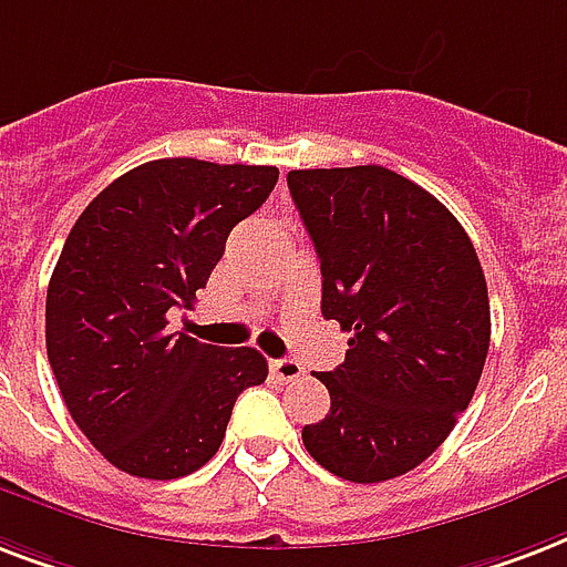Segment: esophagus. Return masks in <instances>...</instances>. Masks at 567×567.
Wrapping results in <instances>:
<instances>
[{"label":"esophagus","mask_w":567,"mask_h":567,"mask_svg":"<svg viewBox=\"0 0 567 567\" xmlns=\"http://www.w3.org/2000/svg\"><path fill=\"white\" fill-rule=\"evenodd\" d=\"M270 371H274L276 380H282V383H293V380H300L306 371L297 360H270Z\"/></svg>","instance_id":"1"}]
</instances>
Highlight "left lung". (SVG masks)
<instances>
[{"instance_id":"left-lung-1","label":"left lung","mask_w":567,"mask_h":567,"mask_svg":"<svg viewBox=\"0 0 567 567\" xmlns=\"http://www.w3.org/2000/svg\"><path fill=\"white\" fill-rule=\"evenodd\" d=\"M288 189L321 261L327 321L351 332L309 455L371 485L410 473L473 401L491 302L473 240L427 189L383 166L293 168Z\"/></svg>"}]
</instances>
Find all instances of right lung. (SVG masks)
<instances>
[{
	"instance_id": "obj_1",
	"label": "right lung",
	"mask_w": 567,
	"mask_h": 567,
	"mask_svg": "<svg viewBox=\"0 0 567 567\" xmlns=\"http://www.w3.org/2000/svg\"><path fill=\"white\" fill-rule=\"evenodd\" d=\"M276 181V166L151 159L71 228L47 288V357L68 413L112 466L159 482L196 473L237 395L265 383L255 348L168 332V309L193 306L231 228Z\"/></svg>"
}]
</instances>
